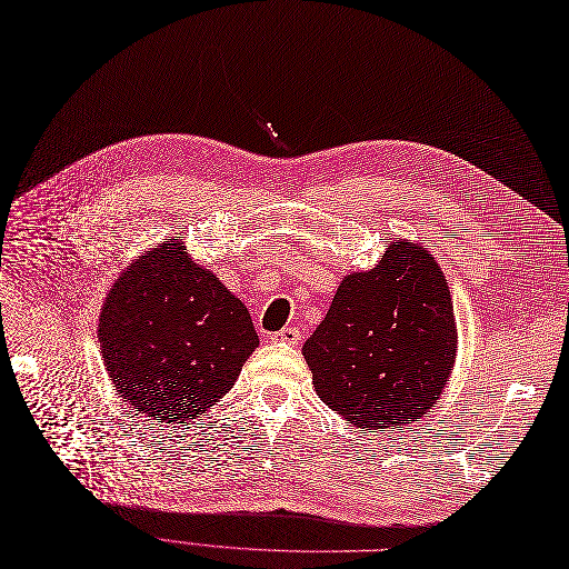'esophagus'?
Returning a JSON list of instances; mask_svg holds the SVG:
<instances>
[{
	"label": "esophagus",
	"mask_w": 569,
	"mask_h": 569,
	"mask_svg": "<svg viewBox=\"0 0 569 569\" xmlns=\"http://www.w3.org/2000/svg\"><path fill=\"white\" fill-rule=\"evenodd\" d=\"M300 330L298 328H292V326H288V328H283V330H279V332H273L271 335V340L273 342H283V345H298L300 342Z\"/></svg>",
	"instance_id": "obj_1"
}]
</instances>
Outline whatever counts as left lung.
<instances>
[{"label":"left lung","instance_id":"left-lung-1","mask_svg":"<svg viewBox=\"0 0 569 569\" xmlns=\"http://www.w3.org/2000/svg\"><path fill=\"white\" fill-rule=\"evenodd\" d=\"M455 349L443 271L422 246L396 241L375 269L345 277L302 353L321 401L370 431L429 412Z\"/></svg>","mask_w":569,"mask_h":569}]
</instances>
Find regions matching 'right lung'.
Here are the masks:
<instances>
[{"instance_id": "add662e5", "label": "right lung", "mask_w": 569, "mask_h": 569, "mask_svg": "<svg viewBox=\"0 0 569 569\" xmlns=\"http://www.w3.org/2000/svg\"><path fill=\"white\" fill-rule=\"evenodd\" d=\"M98 338L121 398L163 425H187L220 401L258 347L243 302L189 260L178 239L121 273Z\"/></svg>"}]
</instances>
